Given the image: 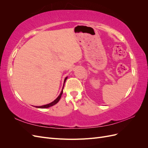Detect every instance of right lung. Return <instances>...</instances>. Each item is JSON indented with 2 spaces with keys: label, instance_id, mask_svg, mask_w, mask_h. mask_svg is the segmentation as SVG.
<instances>
[{
  "label": "right lung",
  "instance_id": "1",
  "mask_svg": "<svg viewBox=\"0 0 148 148\" xmlns=\"http://www.w3.org/2000/svg\"><path fill=\"white\" fill-rule=\"evenodd\" d=\"M66 79H67V77H66V78H65V79H64V83H65V82ZM63 89H64V87H63ZM62 93H63V89H62L61 92H60V95L57 97V99H56V100L53 101V102H51L50 104H46V105H44V106H36V107H38V108H48V107H51V106H53V105L56 104L59 101V100H60V97H61V96H62Z\"/></svg>",
  "mask_w": 148,
  "mask_h": 148
}]
</instances>
